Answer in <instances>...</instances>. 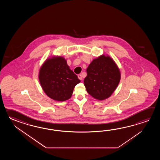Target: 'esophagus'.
Listing matches in <instances>:
<instances>
[{"mask_svg": "<svg viewBox=\"0 0 160 160\" xmlns=\"http://www.w3.org/2000/svg\"><path fill=\"white\" fill-rule=\"evenodd\" d=\"M78 78L80 79V80H82V76L81 74H79L78 75Z\"/></svg>", "mask_w": 160, "mask_h": 160, "instance_id": "34e87169", "label": "esophagus"}]
</instances>
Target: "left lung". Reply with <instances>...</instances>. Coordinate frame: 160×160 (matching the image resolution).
I'll use <instances>...</instances> for the list:
<instances>
[{
    "instance_id": "8db88e82",
    "label": "left lung",
    "mask_w": 160,
    "mask_h": 160,
    "mask_svg": "<svg viewBox=\"0 0 160 160\" xmlns=\"http://www.w3.org/2000/svg\"><path fill=\"white\" fill-rule=\"evenodd\" d=\"M84 85L92 97L103 100L109 98L119 84L121 73L116 63L103 55L94 59L86 70Z\"/></svg>"
}]
</instances>
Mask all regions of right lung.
<instances>
[{
	"label": "right lung",
	"instance_id": "add662e5",
	"mask_svg": "<svg viewBox=\"0 0 160 160\" xmlns=\"http://www.w3.org/2000/svg\"><path fill=\"white\" fill-rule=\"evenodd\" d=\"M39 79L46 95L58 101L70 98L74 88L81 82L62 57H54L44 62Z\"/></svg>",
	"mask_w": 160,
	"mask_h": 160
}]
</instances>
